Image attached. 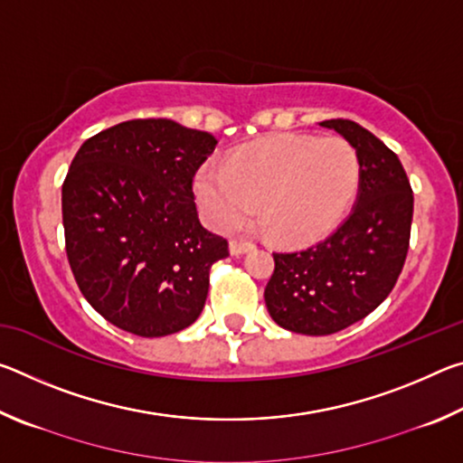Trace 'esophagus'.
<instances>
[{
	"label": "esophagus",
	"instance_id": "1",
	"mask_svg": "<svg viewBox=\"0 0 463 463\" xmlns=\"http://www.w3.org/2000/svg\"><path fill=\"white\" fill-rule=\"evenodd\" d=\"M229 247H231L232 255H242V253H247V250L253 249L255 245L250 241H245V239H232Z\"/></svg>",
	"mask_w": 463,
	"mask_h": 463
}]
</instances>
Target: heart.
I'll list each match as a JSON object with an SVG mask.
<instances>
[{
	"mask_svg": "<svg viewBox=\"0 0 463 463\" xmlns=\"http://www.w3.org/2000/svg\"><path fill=\"white\" fill-rule=\"evenodd\" d=\"M359 177V156L347 140L286 135L242 146L226 163L202 165L194 194L214 229H239L260 206L273 237L300 245L339 222Z\"/></svg>",
	"mask_w": 463,
	"mask_h": 463,
	"instance_id": "heart-1",
	"label": "heart"
}]
</instances>
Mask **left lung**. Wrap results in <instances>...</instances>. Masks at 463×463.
Instances as JSON below:
<instances>
[{"label": "left lung", "instance_id": "left-lung-1", "mask_svg": "<svg viewBox=\"0 0 463 463\" xmlns=\"http://www.w3.org/2000/svg\"><path fill=\"white\" fill-rule=\"evenodd\" d=\"M362 165L355 206L317 245L273 253L265 307L281 328L323 336L343 331L386 300L409 253L412 190L398 156L354 120H325Z\"/></svg>", "mask_w": 463, "mask_h": 463}]
</instances>
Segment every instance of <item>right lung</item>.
I'll use <instances>...</instances> for the list:
<instances>
[{
	"label": "right lung",
	"mask_w": 463,
	"mask_h": 463,
	"mask_svg": "<svg viewBox=\"0 0 463 463\" xmlns=\"http://www.w3.org/2000/svg\"><path fill=\"white\" fill-rule=\"evenodd\" d=\"M210 132L167 118L128 120L85 140L62 184V226L77 286L108 323L165 336L195 323L208 271L229 242L195 210Z\"/></svg>",
	"instance_id": "add662e5"
}]
</instances>
